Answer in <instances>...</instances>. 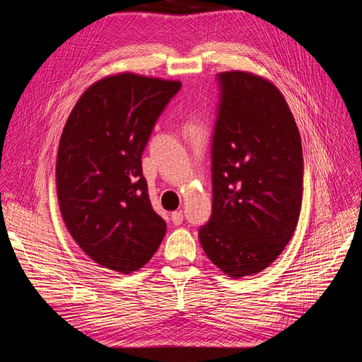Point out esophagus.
<instances>
[{"label":"esophagus","mask_w":362,"mask_h":362,"mask_svg":"<svg viewBox=\"0 0 362 362\" xmlns=\"http://www.w3.org/2000/svg\"><path fill=\"white\" fill-rule=\"evenodd\" d=\"M182 211L180 210V211H173L172 214H170V221L173 222V225H181L182 223Z\"/></svg>","instance_id":"esophagus-1"}]
</instances>
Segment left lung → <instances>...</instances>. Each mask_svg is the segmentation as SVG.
Returning <instances> with one entry per match:
<instances>
[{
  "label": "left lung",
  "instance_id": "obj_1",
  "mask_svg": "<svg viewBox=\"0 0 362 362\" xmlns=\"http://www.w3.org/2000/svg\"><path fill=\"white\" fill-rule=\"evenodd\" d=\"M213 211L199 242L229 278L267 269L291 240L303 193L302 141L286 98L261 75L218 74Z\"/></svg>",
  "mask_w": 362,
  "mask_h": 362
}]
</instances>
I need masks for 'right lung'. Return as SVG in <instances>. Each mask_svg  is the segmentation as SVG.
Returning a JSON list of instances; mask_svg holds the SVG:
<instances>
[{
	"label": "right lung",
	"instance_id": "right-lung-1",
	"mask_svg": "<svg viewBox=\"0 0 362 362\" xmlns=\"http://www.w3.org/2000/svg\"><path fill=\"white\" fill-rule=\"evenodd\" d=\"M181 81L134 72L87 87L64 124L56 161L63 222L86 255L129 275L144 267L166 234L141 173L144 152Z\"/></svg>",
	"mask_w": 362,
	"mask_h": 362
}]
</instances>
